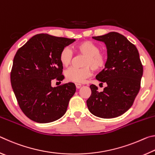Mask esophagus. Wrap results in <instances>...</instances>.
<instances>
[{
    "label": "esophagus",
    "mask_w": 155,
    "mask_h": 155,
    "mask_svg": "<svg viewBox=\"0 0 155 155\" xmlns=\"http://www.w3.org/2000/svg\"><path fill=\"white\" fill-rule=\"evenodd\" d=\"M75 85H76V87H77V89H79L81 87V84H80V83H75Z\"/></svg>",
    "instance_id": "34e87169"
}]
</instances>
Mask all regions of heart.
Instances as JSON below:
<instances>
[{"label": "heart", "instance_id": "heart-1", "mask_svg": "<svg viewBox=\"0 0 155 155\" xmlns=\"http://www.w3.org/2000/svg\"><path fill=\"white\" fill-rule=\"evenodd\" d=\"M75 51L78 54L85 57L82 64L83 68H70L67 70L65 72V75L68 81L81 83L91 75V70L98 72L105 68L107 64L105 54L101 52L100 46L93 41L89 40L81 41L76 45ZM73 58V52L68 47H64L59 52V61L65 67L71 64Z\"/></svg>", "mask_w": 155, "mask_h": 155}]
</instances>
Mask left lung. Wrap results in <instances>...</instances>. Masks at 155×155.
Returning a JSON list of instances; mask_svg holds the SVG:
<instances>
[{"label":"left lung","instance_id":"8db88e82","mask_svg":"<svg viewBox=\"0 0 155 155\" xmlns=\"http://www.w3.org/2000/svg\"><path fill=\"white\" fill-rule=\"evenodd\" d=\"M93 38L106 44L107 64L96 79L107 85L99 92L95 85H91L87 105L97 117L114 118L124 114L134 103L140 90L143 65L136 46L122 34L110 32Z\"/></svg>","mask_w":155,"mask_h":155}]
</instances>
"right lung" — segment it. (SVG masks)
<instances>
[{"instance_id":"add662e5","label":"right lung","mask_w":155,"mask_h":155,"mask_svg":"<svg viewBox=\"0 0 155 155\" xmlns=\"http://www.w3.org/2000/svg\"><path fill=\"white\" fill-rule=\"evenodd\" d=\"M74 41L40 33L15 53L10 76L12 86L20 109L33 121L51 122L66 112L76 86L68 83L52 87L51 81L64 78L59 54Z\"/></svg>"}]
</instances>
